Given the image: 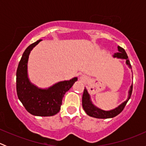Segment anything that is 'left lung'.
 Segmentation results:
<instances>
[{
	"instance_id": "obj_1",
	"label": "left lung",
	"mask_w": 146,
	"mask_h": 146,
	"mask_svg": "<svg viewBox=\"0 0 146 146\" xmlns=\"http://www.w3.org/2000/svg\"><path fill=\"white\" fill-rule=\"evenodd\" d=\"M118 51L119 52L115 53V54L113 55V57H114V58H121V59H125L126 60V65H127L130 68H131L130 61H129V58H128V56L127 54H126L125 50L123 49V48H121V47L118 46ZM132 90H133V85H131V86L130 87V89H129V96H128L127 100H126V101L122 102L120 105H119L118 107H116L115 109H113V110H110V111H105V110H101V109L98 108L96 106L94 105L92 100H91L90 95H89L88 90H87L86 88H85L82 98V108L85 110V112L87 113V114L89 115L90 117H95V118L98 119L113 118V117L117 116L119 114H120V113L123 111V108H124L125 106H126V103H127V102L129 101L131 96Z\"/></svg>"
}]
</instances>
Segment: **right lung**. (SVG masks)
<instances>
[{"label": "right lung", "mask_w": 146, "mask_h": 146, "mask_svg": "<svg viewBox=\"0 0 146 146\" xmlns=\"http://www.w3.org/2000/svg\"><path fill=\"white\" fill-rule=\"evenodd\" d=\"M41 41L39 39L29 45L23 53L16 72V89L19 100L28 112L38 117H50L60 111L64 95L77 81L78 78L58 82L46 89L32 84L28 78V58L31 51Z\"/></svg>", "instance_id": "add662e5"}]
</instances>
